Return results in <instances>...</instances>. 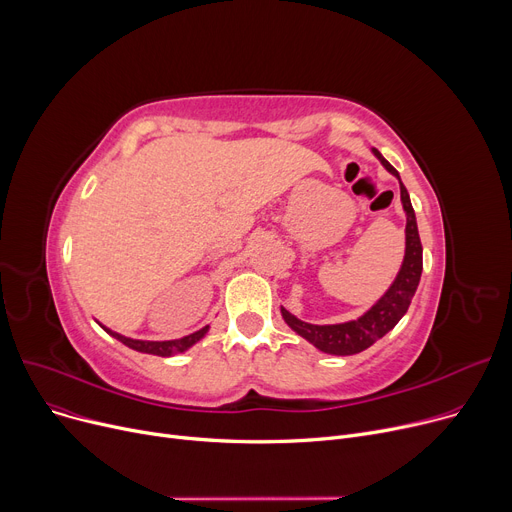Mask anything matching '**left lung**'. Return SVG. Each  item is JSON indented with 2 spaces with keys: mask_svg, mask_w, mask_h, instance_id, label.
<instances>
[{
  "mask_svg": "<svg viewBox=\"0 0 512 512\" xmlns=\"http://www.w3.org/2000/svg\"><path fill=\"white\" fill-rule=\"evenodd\" d=\"M374 155L382 161V165L399 177V171L390 165L378 150H374ZM401 202L407 213V227H405V260L399 270V275L395 283L390 285V289L384 293V297L372 310H368L362 318L345 322V324H328V326H318V324H308L297 320L293 314H289L285 308H281V314L285 322L295 330L297 335H302L306 341H310L314 347H318L324 353H333V355H353L368 349L372 343L382 339L390 328H395V324L403 318L407 312L411 297L415 295V289L419 285V277H422V242H419V233H417V221L413 206L409 200V192L403 186L401 177Z\"/></svg>",
  "mask_w": 512,
  "mask_h": 512,
  "instance_id": "8db88e82",
  "label": "left lung"
}]
</instances>
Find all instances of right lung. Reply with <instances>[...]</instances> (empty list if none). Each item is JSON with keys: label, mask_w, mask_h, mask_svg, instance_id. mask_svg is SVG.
Wrapping results in <instances>:
<instances>
[{"label": "right lung", "mask_w": 512, "mask_h": 512, "mask_svg": "<svg viewBox=\"0 0 512 512\" xmlns=\"http://www.w3.org/2000/svg\"><path fill=\"white\" fill-rule=\"evenodd\" d=\"M105 328V326H103ZM107 333L111 337H115L117 341H122L124 345H128L130 349H136V351H142V353H153V355H161V357H167V355H173V353H182L186 349H190L196 341H200L204 335L208 326L196 330V333L184 337V339H175V341H136V339H128L124 335H117V333H111L109 328H105Z\"/></svg>", "instance_id": "obj_1"}]
</instances>
